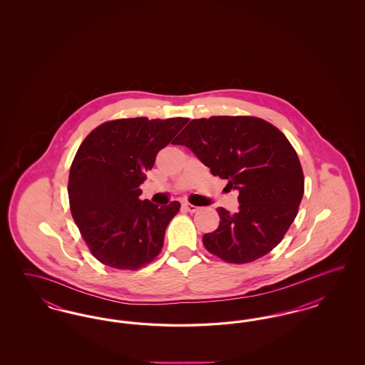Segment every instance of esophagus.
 Returning <instances> with one entry per match:
<instances>
[{"mask_svg": "<svg viewBox=\"0 0 365 365\" xmlns=\"http://www.w3.org/2000/svg\"><path fill=\"white\" fill-rule=\"evenodd\" d=\"M182 207H183V209H186L187 212H191V213H194V212H197L200 209L198 207H195V205H191L189 202H183Z\"/></svg>", "mask_w": 365, "mask_h": 365, "instance_id": "obj_1", "label": "esophagus"}]
</instances>
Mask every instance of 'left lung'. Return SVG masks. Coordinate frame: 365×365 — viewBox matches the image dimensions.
<instances>
[{"label": "left lung", "mask_w": 365, "mask_h": 365, "mask_svg": "<svg viewBox=\"0 0 365 365\" xmlns=\"http://www.w3.org/2000/svg\"><path fill=\"white\" fill-rule=\"evenodd\" d=\"M176 145L240 192V210L217 209L220 225L202 237L222 260L245 264L269 253L294 222L304 174L294 148L275 125L252 116L194 119Z\"/></svg>", "instance_id": "8db88e82"}]
</instances>
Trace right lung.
I'll return each instance as SVG.
<instances>
[{
  "mask_svg": "<svg viewBox=\"0 0 365 365\" xmlns=\"http://www.w3.org/2000/svg\"><path fill=\"white\" fill-rule=\"evenodd\" d=\"M185 118L119 119L93 130L72 161L68 197L72 217L93 256L118 269H138L163 249L164 235L180 204L158 207L139 200V186L157 153Z\"/></svg>",
  "mask_w": 365,
  "mask_h": 365,
  "instance_id": "right-lung-1",
  "label": "right lung"
}]
</instances>
